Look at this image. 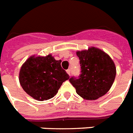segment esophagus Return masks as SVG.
Instances as JSON below:
<instances>
[{
  "label": "esophagus",
  "mask_w": 133,
  "mask_h": 133,
  "mask_svg": "<svg viewBox=\"0 0 133 133\" xmlns=\"http://www.w3.org/2000/svg\"><path fill=\"white\" fill-rule=\"evenodd\" d=\"M66 73H67V74L69 75H70V74H71V70H70V69H67V70H66Z\"/></svg>",
  "instance_id": "1"
}]
</instances>
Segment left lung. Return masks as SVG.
Returning a JSON list of instances; mask_svg holds the SVG:
<instances>
[{
	"label": "left lung",
	"mask_w": 133,
	"mask_h": 133,
	"mask_svg": "<svg viewBox=\"0 0 133 133\" xmlns=\"http://www.w3.org/2000/svg\"><path fill=\"white\" fill-rule=\"evenodd\" d=\"M76 54L79 59L82 73L78 78L69 79L76 92L85 100H96L105 95L116 78V68L112 59L94 47L77 51Z\"/></svg>",
	"instance_id": "obj_1"
}]
</instances>
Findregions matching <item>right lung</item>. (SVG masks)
<instances>
[{
  "mask_svg": "<svg viewBox=\"0 0 133 133\" xmlns=\"http://www.w3.org/2000/svg\"><path fill=\"white\" fill-rule=\"evenodd\" d=\"M61 62L55 60L51 54L30 57L19 71V80L23 90L37 101L53 98L62 83L69 79Z\"/></svg>",
  "mask_w": 133,
  "mask_h": 133,
  "instance_id": "add662e5",
  "label": "right lung"
}]
</instances>
